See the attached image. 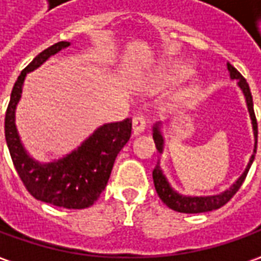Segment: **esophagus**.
Masks as SVG:
<instances>
[{"mask_svg":"<svg viewBox=\"0 0 261 261\" xmlns=\"http://www.w3.org/2000/svg\"><path fill=\"white\" fill-rule=\"evenodd\" d=\"M144 130H146V120H144V117H141V115L134 117L133 118V134L139 136Z\"/></svg>","mask_w":261,"mask_h":261,"instance_id":"1","label":"esophagus"}]
</instances>
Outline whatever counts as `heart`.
I'll return each mask as SVG.
<instances>
[{
    "label": "heart",
    "instance_id": "heart-1",
    "mask_svg": "<svg viewBox=\"0 0 261 261\" xmlns=\"http://www.w3.org/2000/svg\"><path fill=\"white\" fill-rule=\"evenodd\" d=\"M193 75V69L185 63H173L165 68L159 69L153 77V82L160 86H175L186 82ZM195 91L191 89L188 95H192Z\"/></svg>",
    "mask_w": 261,
    "mask_h": 261
}]
</instances>
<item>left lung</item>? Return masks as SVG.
I'll return each instance as SVG.
<instances>
[{"mask_svg":"<svg viewBox=\"0 0 261 261\" xmlns=\"http://www.w3.org/2000/svg\"><path fill=\"white\" fill-rule=\"evenodd\" d=\"M227 69H228L229 79L231 81H237V86L241 89V92L244 95L246 99V105H247L248 115L251 120V128H253V136H254V148H253V154L248 160L247 166L244 169V172L241 173V176L238 177L234 184L231 185L229 188H227L225 191H222L220 193H214V195H185L180 193L179 191H176L175 188L172 186V184L169 182L165 170L160 166V160L158 162V165L153 170V182H154V188L158 192L159 198L163 201V203H166L170 210L177 212H184V214H201V212H208L218 210L222 205L228 202L229 199L236 195L240 186L243 185L246 176H247L248 170L251 167V163L254 160L257 150V121L256 115H254V107H253V96L250 92V86H248L247 81L243 77V75L238 72L237 69L234 68L232 65H229V62H227ZM163 122L158 121L153 125V140L156 143V148L159 150L160 154H163L165 151V136H163Z\"/></svg>","mask_w":261,"mask_h":261,"instance_id":"8db88e82","label":"left lung"}]
</instances>
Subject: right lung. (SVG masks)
Wrapping results in <instances>:
<instances>
[{"label": "right lung", "instance_id": "1", "mask_svg": "<svg viewBox=\"0 0 261 261\" xmlns=\"http://www.w3.org/2000/svg\"><path fill=\"white\" fill-rule=\"evenodd\" d=\"M70 44V41H59L50 46L21 72L14 84L5 114V141L17 173L36 199L60 208L84 210L94 205L108 184L114 162L130 140V118L99 125L76 148L50 162L33 158L24 147L15 124V111L27 73L40 68L46 60Z\"/></svg>", "mask_w": 261, "mask_h": 261}]
</instances>
